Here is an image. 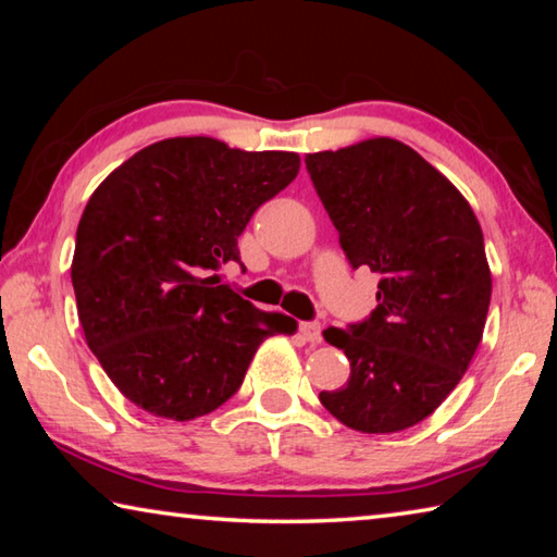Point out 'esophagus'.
<instances>
[{
    "mask_svg": "<svg viewBox=\"0 0 557 557\" xmlns=\"http://www.w3.org/2000/svg\"><path fill=\"white\" fill-rule=\"evenodd\" d=\"M299 329H301V336H305L309 344H322V326L317 322H305Z\"/></svg>",
    "mask_w": 557,
    "mask_h": 557,
    "instance_id": "1",
    "label": "esophagus"
}]
</instances>
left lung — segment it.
<instances>
[{
	"label": "left lung",
	"mask_w": 557,
	"mask_h": 557,
	"mask_svg": "<svg viewBox=\"0 0 557 557\" xmlns=\"http://www.w3.org/2000/svg\"><path fill=\"white\" fill-rule=\"evenodd\" d=\"M305 162L348 262L381 277L366 322L324 332L351 375L319 400L358 432L408 430L455 391L482 342L492 301L482 225L445 174L393 137Z\"/></svg>",
	"instance_id": "8db88e82"
}]
</instances>
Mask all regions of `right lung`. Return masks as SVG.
I'll list each match as a JSON object with an SVG mask.
<instances>
[{
    "label": "right lung",
    "instance_id": "right-lung-1",
    "mask_svg": "<svg viewBox=\"0 0 557 557\" xmlns=\"http://www.w3.org/2000/svg\"><path fill=\"white\" fill-rule=\"evenodd\" d=\"M299 172L295 152H245L213 137L154 143L92 191L71 280L90 351L129 403L157 418L209 414L240 388L268 336L297 322L262 312L215 270Z\"/></svg>",
    "mask_w": 557,
    "mask_h": 557
}]
</instances>
